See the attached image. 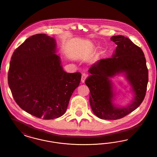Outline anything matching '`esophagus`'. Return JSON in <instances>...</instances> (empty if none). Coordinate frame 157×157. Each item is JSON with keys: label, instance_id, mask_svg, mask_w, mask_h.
I'll return each mask as SVG.
<instances>
[{"label": "esophagus", "instance_id": "esophagus-1", "mask_svg": "<svg viewBox=\"0 0 157 157\" xmlns=\"http://www.w3.org/2000/svg\"><path fill=\"white\" fill-rule=\"evenodd\" d=\"M86 77H87V75L86 74H85V73L82 74V77H81V82H82V83L85 82V81Z\"/></svg>", "mask_w": 157, "mask_h": 157}]
</instances>
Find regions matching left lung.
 Here are the masks:
<instances>
[{
	"label": "left lung",
	"mask_w": 157,
	"mask_h": 157,
	"mask_svg": "<svg viewBox=\"0 0 157 157\" xmlns=\"http://www.w3.org/2000/svg\"><path fill=\"white\" fill-rule=\"evenodd\" d=\"M111 40L117 45L112 58L102 59L89 69L85 84L90 90V102L94 114L100 119H121L135 110L145 98L148 82V71L142 49L128 37L113 36ZM124 73L132 86L135 97L132 104L117 107L110 78Z\"/></svg>",
	"instance_id": "obj_1"
}]
</instances>
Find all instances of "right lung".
Listing matches in <instances>:
<instances>
[{"label": "right lung", "instance_id": "add662e5", "mask_svg": "<svg viewBox=\"0 0 157 157\" xmlns=\"http://www.w3.org/2000/svg\"><path fill=\"white\" fill-rule=\"evenodd\" d=\"M53 37L36 34L16 49L8 72V84L15 102L39 118L52 120L67 111L79 86L81 74L63 70Z\"/></svg>", "mask_w": 157, "mask_h": 157}]
</instances>
